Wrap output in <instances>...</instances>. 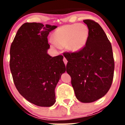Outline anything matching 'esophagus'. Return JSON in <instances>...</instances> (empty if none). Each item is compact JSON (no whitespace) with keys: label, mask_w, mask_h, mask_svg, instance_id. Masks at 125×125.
<instances>
[{"label":"esophagus","mask_w":125,"mask_h":125,"mask_svg":"<svg viewBox=\"0 0 125 125\" xmlns=\"http://www.w3.org/2000/svg\"><path fill=\"white\" fill-rule=\"evenodd\" d=\"M63 62H64V64H65V65H66V64H67V59L65 58H63Z\"/></svg>","instance_id":"1"}]
</instances>
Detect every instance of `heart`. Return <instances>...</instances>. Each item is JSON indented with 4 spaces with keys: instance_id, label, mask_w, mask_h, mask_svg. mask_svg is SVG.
<instances>
[{
    "instance_id": "b5f03b06",
    "label": "heart",
    "mask_w": 125,
    "mask_h": 125,
    "mask_svg": "<svg viewBox=\"0 0 125 125\" xmlns=\"http://www.w3.org/2000/svg\"><path fill=\"white\" fill-rule=\"evenodd\" d=\"M89 31L86 25L74 23L64 25L56 30L53 34V41L51 43L54 46L64 47L72 52L82 49L88 39Z\"/></svg>"
}]
</instances>
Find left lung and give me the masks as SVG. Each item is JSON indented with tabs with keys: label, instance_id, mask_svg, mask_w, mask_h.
I'll use <instances>...</instances> for the list:
<instances>
[{
	"label": "left lung",
	"instance_id": "left-lung-1",
	"mask_svg": "<svg viewBox=\"0 0 125 125\" xmlns=\"http://www.w3.org/2000/svg\"><path fill=\"white\" fill-rule=\"evenodd\" d=\"M89 35L86 44L76 52H64L66 72L76 97L83 103L99 99L112 83L115 62L111 43L101 26L95 21L84 20Z\"/></svg>",
	"mask_w": 125,
	"mask_h": 125
}]
</instances>
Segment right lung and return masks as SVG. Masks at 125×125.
<instances>
[{"label":"right lung","instance_id":"right-lung-1","mask_svg":"<svg viewBox=\"0 0 125 125\" xmlns=\"http://www.w3.org/2000/svg\"><path fill=\"white\" fill-rule=\"evenodd\" d=\"M56 26L25 23L19 29L10 49V69L20 94L29 102L49 107L56 102L54 89L66 71L62 55L52 57L48 36Z\"/></svg>","mask_w":125,"mask_h":125}]
</instances>
